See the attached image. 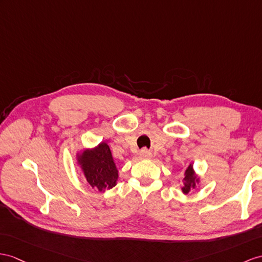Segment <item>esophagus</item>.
Listing matches in <instances>:
<instances>
[{
    "label": "esophagus",
    "mask_w": 262,
    "mask_h": 262,
    "mask_svg": "<svg viewBox=\"0 0 262 262\" xmlns=\"http://www.w3.org/2000/svg\"><path fill=\"white\" fill-rule=\"evenodd\" d=\"M151 152L149 150L146 149H142L141 151H140V157H141L142 159H150L151 158Z\"/></svg>",
    "instance_id": "1"
}]
</instances>
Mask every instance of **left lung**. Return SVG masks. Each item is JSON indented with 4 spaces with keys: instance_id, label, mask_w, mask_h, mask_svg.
Listing matches in <instances>:
<instances>
[{
    "instance_id": "left-lung-1",
    "label": "left lung",
    "mask_w": 262,
    "mask_h": 262,
    "mask_svg": "<svg viewBox=\"0 0 262 262\" xmlns=\"http://www.w3.org/2000/svg\"><path fill=\"white\" fill-rule=\"evenodd\" d=\"M183 187H182V191L183 193H188L191 188L195 187V177L193 174V169H192V165H189L188 169L186 170V177H184L183 179Z\"/></svg>"
}]
</instances>
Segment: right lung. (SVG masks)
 <instances>
[{"label":"right lung","mask_w":262,"mask_h":262,"mask_svg":"<svg viewBox=\"0 0 262 262\" xmlns=\"http://www.w3.org/2000/svg\"><path fill=\"white\" fill-rule=\"evenodd\" d=\"M79 161L85 179L92 188L102 192L116 186L118 170L106 143L99 144L94 150L84 151Z\"/></svg>","instance_id":"right-lung-1"}]
</instances>
